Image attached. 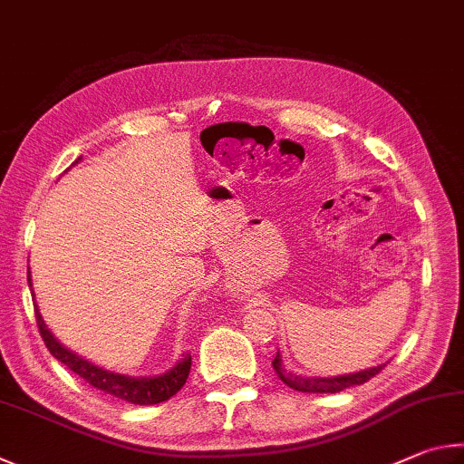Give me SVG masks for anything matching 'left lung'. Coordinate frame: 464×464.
Wrapping results in <instances>:
<instances>
[{
    "instance_id": "obj_1",
    "label": "left lung",
    "mask_w": 464,
    "mask_h": 464,
    "mask_svg": "<svg viewBox=\"0 0 464 464\" xmlns=\"http://www.w3.org/2000/svg\"><path fill=\"white\" fill-rule=\"evenodd\" d=\"M383 367L385 364H377V367L364 369L359 372H348V375H338V377H302V375H294V372L285 371L279 353L273 361V369L277 371V375L283 383L291 389H295V392H302V393H338L346 387L367 383V381L375 377Z\"/></svg>"
}]
</instances>
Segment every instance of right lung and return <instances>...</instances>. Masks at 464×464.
Here are the masks:
<instances>
[{"instance_id":"add662e5","label":"right lung","mask_w":464,"mask_h":464,"mask_svg":"<svg viewBox=\"0 0 464 464\" xmlns=\"http://www.w3.org/2000/svg\"><path fill=\"white\" fill-rule=\"evenodd\" d=\"M79 160L81 157L75 162ZM75 162H72V165H75ZM28 287H32L30 271H28ZM32 302H34V291H32ZM34 312H36V324H38L40 336H43L46 348L51 351L54 359L61 361L63 364H67V369H71L75 375H79L85 383L100 389L103 393L118 397L121 401H128L134 405L162 403L170 400V397H173L179 389L185 385L187 377H189L191 354L181 356L173 367L157 377H130V375H121V372H113V371L97 367V364L85 361L83 356L69 351L67 346H63L59 340L53 336V332L46 328V324L43 320V315H40L36 304H34Z\"/></svg>"}]
</instances>
